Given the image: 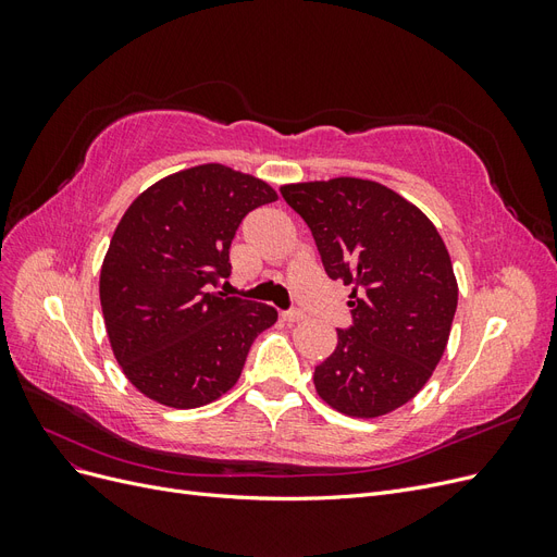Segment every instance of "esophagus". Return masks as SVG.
Returning a JSON list of instances; mask_svg holds the SVG:
<instances>
[{
    "label": "esophagus",
    "mask_w": 557,
    "mask_h": 557,
    "mask_svg": "<svg viewBox=\"0 0 557 557\" xmlns=\"http://www.w3.org/2000/svg\"><path fill=\"white\" fill-rule=\"evenodd\" d=\"M281 318H283L288 325H297V323H301V320H305L307 315L301 313V311H285V313H281Z\"/></svg>",
    "instance_id": "obj_1"
}]
</instances>
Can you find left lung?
<instances>
[{"instance_id":"8db88e82","label":"left lung","mask_w":557,"mask_h":557,"mask_svg":"<svg viewBox=\"0 0 557 557\" xmlns=\"http://www.w3.org/2000/svg\"><path fill=\"white\" fill-rule=\"evenodd\" d=\"M283 199L305 218L330 278L352 285L348 330L315 367V393L352 418H379L413 399L440 364L458 281L430 218L364 178L293 183Z\"/></svg>"}]
</instances>
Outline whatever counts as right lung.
I'll return each mask as SVG.
<instances>
[{
    "instance_id": "right-lung-1",
    "label": "right lung",
    "mask_w": 557,
    "mask_h": 557,
    "mask_svg": "<svg viewBox=\"0 0 557 557\" xmlns=\"http://www.w3.org/2000/svg\"><path fill=\"white\" fill-rule=\"evenodd\" d=\"M276 201L272 185L225 164H199L150 185L117 223L99 299L117 364L139 393L197 409L239 381L276 309L213 293L248 211Z\"/></svg>"
}]
</instances>
